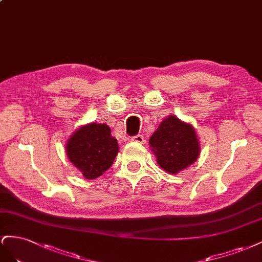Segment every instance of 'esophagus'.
Masks as SVG:
<instances>
[{"label": "esophagus", "instance_id": "1", "mask_svg": "<svg viewBox=\"0 0 262 262\" xmlns=\"http://www.w3.org/2000/svg\"><path fill=\"white\" fill-rule=\"evenodd\" d=\"M130 140H132V141H135V143H138V144H144V143H145V138H144L143 135H136V136H134V137H132Z\"/></svg>", "mask_w": 262, "mask_h": 262}]
</instances>
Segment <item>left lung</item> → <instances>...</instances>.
I'll list each match as a JSON object with an SVG mask.
<instances>
[{
	"label": "left lung",
	"instance_id": "left-lung-1",
	"mask_svg": "<svg viewBox=\"0 0 262 262\" xmlns=\"http://www.w3.org/2000/svg\"><path fill=\"white\" fill-rule=\"evenodd\" d=\"M159 167L177 174L195 162L201 152L200 140L192 124L169 115L149 139Z\"/></svg>",
	"mask_w": 262,
	"mask_h": 262
}]
</instances>
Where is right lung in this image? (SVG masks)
Returning a JSON list of instances; mask_svg holds the SVG:
<instances>
[{
  "instance_id": "add662e5",
  "label": "right lung",
  "mask_w": 262,
  "mask_h": 262,
  "mask_svg": "<svg viewBox=\"0 0 262 262\" xmlns=\"http://www.w3.org/2000/svg\"><path fill=\"white\" fill-rule=\"evenodd\" d=\"M118 144L106 124L82 125L67 140L68 159L88 180L99 178L113 164Z\"/></svg>"
}]
</instances>
